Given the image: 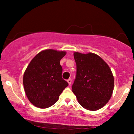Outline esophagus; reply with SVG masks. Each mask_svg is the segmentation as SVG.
<instances>
[{
    "label": "esophagus",
    "mask_w": 134,
    "mask_h": 134,
    "mask_svg": "<svg viewBox=\"0 0 134 134\" xmlns=\"http://www.w3.org/2000/svg\"><path fill=\"white\" fill-rule=\"evenodd\" d=\"M67 82L69 83V85L70 86L71 85V83H72V79H69L67 80Z\"/></svg>",
    "instance_id": "34e87169"
}]
</instances>
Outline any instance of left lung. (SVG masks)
<instances>
[{"mask_svg": "<svg viewBox=\"0 0 134 134\" xmlns=\"http://www.w3.org/2000/svg\"><path fill=\"white\" fill-rule=\"evenodd\" d=\"M74 57L77 72L72 92L83 108L99 110L108 102L113 93L114 78L111 69L95 53L74 52Z\"/></svg>", "mask_w": 134, "mask_h": 134, "instance_id": "8db88e82", "label": "left lung"}]
</instances>
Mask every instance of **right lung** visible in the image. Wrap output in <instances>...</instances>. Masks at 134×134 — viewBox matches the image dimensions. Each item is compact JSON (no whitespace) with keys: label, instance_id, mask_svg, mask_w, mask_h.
I'll return each mask as SVG.
<instances>
[{"label":"right lung","instance_id":"1","mask_svg":"<svg viewBox=\"0 0 134 134\" xmlns=\"http://www.w3.org/2000/svg\"><path fill=\"white\" fill-rule=\"evenodd\" d=\"M64 51L48 49L31 60L23 76V85L29 101L40 108H47L58 101L63 90L68 86L62 77L60 61Z\"/></svg>","mask_w":134,"mask_h":134}]
</instances>
